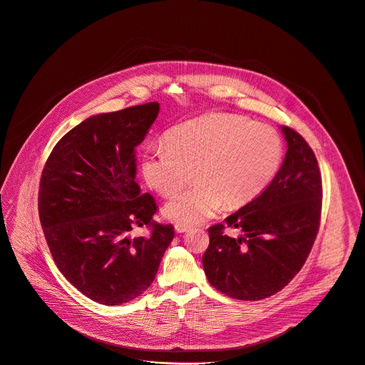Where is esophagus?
<instances>
[{"label":"esophagus","mask_w":365,"mask_h":365,"mask_svg":"<svg viewBox=\"0 0 365 365\" xmlns=\"http://www.w3.org/2000/svg\"><path fill=\"white\" fill-rule=\"evenodd\" d=\"M175 230L178 231V233H186V231H189V230H190V227H189V225H186V224H180V222H178V224L175 225Z\"/></svg>","instance_id":"esophagus-1"}]
</instances>
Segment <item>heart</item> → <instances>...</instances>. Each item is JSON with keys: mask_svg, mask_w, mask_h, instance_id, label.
Returning a JSON list of instances; mask_svg holds the SVG:
<instances>
[{"mask_svg": "<svg viewBox=\"0 0 365 365\" xmlns=\"http://www.w3.org/2000/svg\"><path fill=\"white\" fill-rule=\"evenodd\" d=\"M279 132L231 113H210L173 126L165 144L144 150L141 173L164 197L176 196L192 170L195 185L164 207L172 221L196 224L221 207H245L275 179L284 160Z\"/></svg>", "mask_w": 365, "mask_h": 365, "instance_id": "heart-1", "label": "heart"}]
</instances>
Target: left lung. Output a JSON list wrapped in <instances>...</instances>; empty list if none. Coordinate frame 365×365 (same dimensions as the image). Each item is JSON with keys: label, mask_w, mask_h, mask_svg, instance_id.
I'll use <instances>...</instances> for the list:
<instances>
[{"label": "left lung", "mask_w": 365, "mask_h": 365, "mask_svg": "<svg viewBox=\"0 0 365 365\" xmlns=\"http://www.w3.org/2000/svg\"><path fill=\"white\" fill-rule=\"evenodd\" d=\"M287 153L279 172L256 200L208 228L204 271L222 294L256 302L281 291L298 272L316 240L322 212V176L306 140L281 128ZM237 227L235 240L223 233Z\"/></svg>", "instance_id": "1"}]
</instances>
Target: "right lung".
<instances>
[{
  "label": "right lung",
  "instance_id": "obj_1",
  "mask_svg": "<svg viewBox=\"0 0 365 365\" xmlns=\"http://www.w3.org/2000/svg\"><path fill=\"white\" fill-rule=\"evenodd\" d=\"M160 112L157 102L90 116L53 147L39 185V218L61 274L105 306L141 295L175 237L153 220L157 204L143 193L135 148ZM145 225L148 237L131 230Z\"/></svg>",
  "mask_w": 365,
  "mask_h": 365
}]
</instances>
